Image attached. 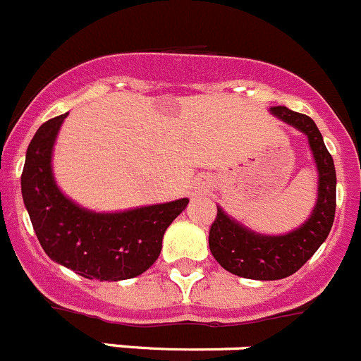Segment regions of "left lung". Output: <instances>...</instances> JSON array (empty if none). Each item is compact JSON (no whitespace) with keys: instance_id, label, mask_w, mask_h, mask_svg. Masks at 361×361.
<instances>
[{"instance_id":"1","label":"left lung","mask_w":361,"mask_h":361,"mask_svg":"<svg viewBox=\"0 0 361 361\" xmlns=\"http://www.w3.org/2000/svg\"><path fill=\"white\" fill-rule=\"evenodd\" d=\"M271 113L309 137L319 173V190L310 219L302 227L282 236L252 233L216 206V216L209 227V250L224 269L254 281H279L296 274L330 234L337 206L334 159L324 146L316 123L307 114L295 113L284 106L271 107Z\"/></svg>"}]
</instances>
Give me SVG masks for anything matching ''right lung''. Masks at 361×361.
<instances>
[{"instance_id": "add662e5", "label": "right lung", "mask_w": 361, "mask_h": 361, "mask_svg": "<svg viewBox=\"0 0 361 361\" xmlns=\"http://www.w3.org/2000/svg\"><path fill=\"white\" fill-rule=\"evenodd\" d=\"M66 114L45 121L26 152L20 190L35 234L52 261L84 279L118 282L145 274L162 250L167 227L188 199L121 213L79 208L56 187L52 145Z\"/></svg>"}]
</instances>
